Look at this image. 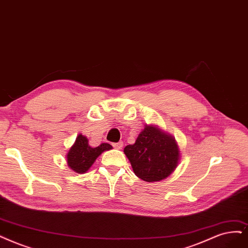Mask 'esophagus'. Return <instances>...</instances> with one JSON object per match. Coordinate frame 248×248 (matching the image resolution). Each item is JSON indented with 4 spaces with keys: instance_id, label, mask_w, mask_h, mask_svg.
Here are the masks:
<instances>
[{
    "instance_id": "esophagus-1",
    "label": "esophagus",
    "mask_w": 248,
    "mask_h": 248,
    "mask_svg": "<svg viewBox=\"0 0 248 248\" xmlns=\"http://www.w3.org/2000/svg\"><path fill=\"white\" fill-rule=\"evenodd\" d=\"M123 146H124V143L123 142H118V143H114L113 144V147L115 148V149H122L123 148Z\"/></svg>"
}]
</instances>
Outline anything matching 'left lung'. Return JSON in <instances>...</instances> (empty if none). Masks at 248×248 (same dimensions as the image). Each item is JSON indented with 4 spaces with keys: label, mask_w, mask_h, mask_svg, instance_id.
I'll return each mask as SVG.
<instances>
[{
    "label": "left lung",
    "mask_w": 248,
    "mask_h": 248,
    "mask_svg": "<svg viewBox=\"0 0 248 248\" xmlns=\"http://www.w3.org/2000/svg\"><path fill=\"white\" fill-rule=\"evenodd\" d=\"M124 152L135 175L149 183L170 176L181 158L175 137L155 124H146L136 142L125 146Z\"/></svg>",
    "instance_id": "left-lung-1"
}]
</instances>
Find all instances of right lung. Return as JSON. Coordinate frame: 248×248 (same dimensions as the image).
<instances>
[{"label":"right lung","mask_w":248,"mask_h":248,"mask_svg":"<svg viewBox=\"0 0 248 248\" xmlns=\"http://www.w3.org/2000/svg\"><path fill=\"white\" fill-rule=\"evenodd\" d=\"M110 149H112V146L108 143H101L97 147H92L87 137L78 134L66 154L67 164L77 173H85L93 166L99 155Z\"/></svg>","instance_id":"1"}]
</instances>
